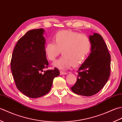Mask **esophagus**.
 <instances>
[{"mask_svg":"<svg viewBox=\"0 0 122 122\" xmlns=\"http://www.w3.org/2000/svg\"><path fill=\"white\" fill-rule=\"evenodd\" d=\"M60 74L61 75H64V74H66V72H64V71H60Z\"/></svg>","mask_w":122,"mask_h":122,"instance_id":"1","label":"esophagus"}]
</instances>
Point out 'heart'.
I'll return each instance as SVG.
<instances>
[{
    "label": "heart",
    "mask_w": 122,
    "mask_h": 122,
    "mask_svg": "<svg viewBox=\"0 0 122 122\" xmlns=\"http://www.w3.org/2000/svg\"><path fill=\"white\" fill-rule=\"evenodd\" d=\"M53 42L46 43L45 52L50 61L55 60L62 51L63 56L54 63L62 69L71 66L77 67L84 62L89 54L91 42L87 36L70 30H61L52 38Z\"/></svg>",
    "instance_id": "1"
}]
</instances>
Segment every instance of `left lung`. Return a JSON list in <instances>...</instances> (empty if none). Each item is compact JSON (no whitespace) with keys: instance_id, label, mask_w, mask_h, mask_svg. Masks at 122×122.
I'll use <instances>...</instances> for the list:
<instances>
[{"instance_id":"obj_1","label":"left lung","mask_w":122,"mask_h":122,"mask_svg":"<svg viewBox=\"0 0 122 122\" xmlns=\"http://www.w3.org/2000/svg\"><path fill=\"white\" fill-rule=\"evenodd\" d=\"M91 49L89 56L80 67L77 81L71 87L76 94L90 97L104 86L111 73V56L102 36L97 33L89 37Z\"/></svg>"}]
</instances>
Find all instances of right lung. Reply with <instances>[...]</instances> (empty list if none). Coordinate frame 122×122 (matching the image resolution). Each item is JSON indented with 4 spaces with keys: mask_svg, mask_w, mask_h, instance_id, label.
Returning <instances> with one entry per match:
<instances>
[{
    "mask_svg": "<svg viewBox=\"0 0 122 122\" xmlns=\"http://www.w3.org/2000/svg\"><path fill=\"white\" fill-rule=\"evenodd\" d=\"M43 29L29 30L18 41L10 62L11 71L17 89L31 98L42 97L50 91L54 77L60 74L56 68H48L45 52Z\"/></svg>",
    "mask_w": 122,
    "mask_h": 122,
    "instance_id": "add662e5",
    "label": "right lung"
}]
</instances>
